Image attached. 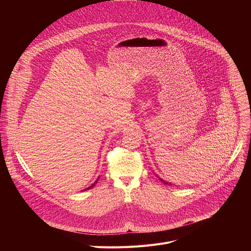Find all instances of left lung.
<instances>
[{"instance_id": "obj_1", "label": "left lung", "mask_w": 251, "mask_h": 251, "mask_svg": "<svg viewBox=\"0 0 251 251\" xmlns=\"http://www.w3.org/2000/svg\"><path fill=\"white\" fill-rule=\"evenodd\" d=\"M159 179H160V180H161V181H162L164 184H166V185H168V184H169V185H171V183H168V182H166L164 179H162V178H159Z\"/></svg>"}]
</instances>
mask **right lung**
<instances>
[{"instance_id": "1", "label": "right lung", "mask_w": 251, "mask_h": 251, "mask_svg": "<svg viewBox=\"0 0 251 251\" xmlns=\"http://www.w3.org/2000/svg\"><path fill=\"white\" fill-rule=\"evenodd\" d=\"M98 180H99V178H98ZM98 180H97V181H96V182H95V183H94V184H92V185H91V186H89V187H88V188H86V189H90V188H91V187H94V186H95V185H96V183H97V182H98ZM86 189H85V190H86Z\"/></svg>"}]
</instances>
